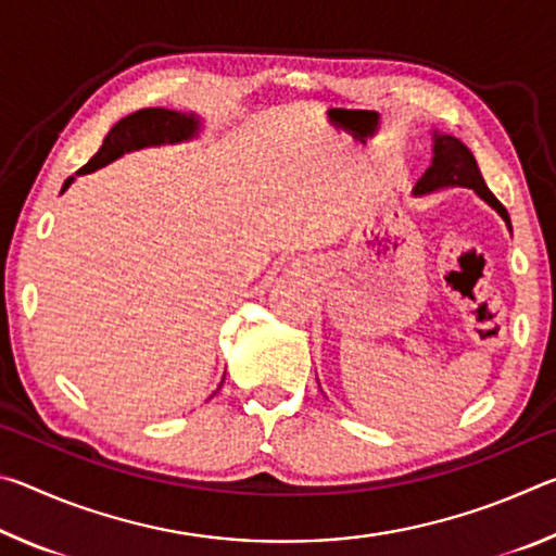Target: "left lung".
Returning <instances> with one entry per match:
<instances>
[{
	"label": "left lung",
	"mask_w": 556,
	"mask_h": 556,
	"mask_svg": "<svg viewBox=\"0 0 556 556\" xmlns=\"http://www.w3.org/2000/svg\"><path fill=\"white\" fill-rule=\"evenodd\" d=\"M431 164L414 186V195H427L441 191V188H470L478 199H483L491 208L505 220L507 230L513 232L510 215L503 208V203L491 193V188L485 186L481 168L476 164V156L470 154V149L456 139L454 135H444V131L434 129L431 131Z\"/></svg>",
	"instance_id": "obj_1"
}]
</instances>
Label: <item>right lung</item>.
<instances>
[{"instance_id":"obj_1","label":"right lung","mask_w":556,"mask_h":556,"mask_svg":"<svg viewBox=\"0 0 556 556\" xmlns=\"http://www.w3.org/2000/svg\"><path fill=\"white\" fill-rule=\"evenodd\" d=\"M201 129H203V119L195 115V112H176L166 108L137 110L131 112V115L122 117L117 125L108 131L105 142H102V147L98 149V154L92 156L86 166L78 168V174L75 176L98 172V168L112 164L122 154L139 152V149L191 142V139L201 135ZM75 176L65 178L61 193L68 191L71 184L75 181Z\"/></svg>"}]
</instances>
